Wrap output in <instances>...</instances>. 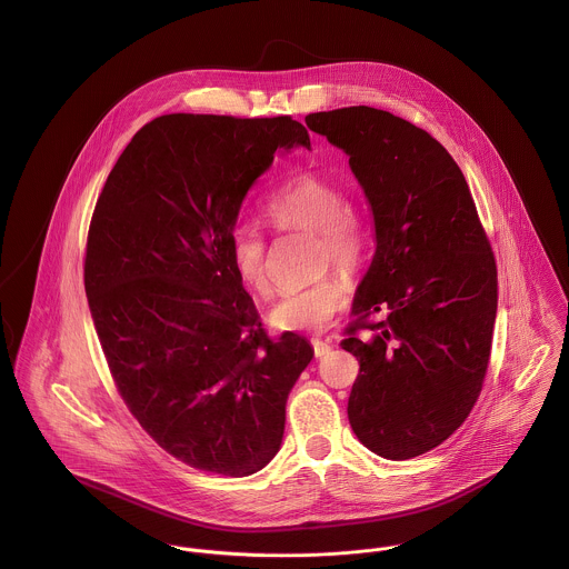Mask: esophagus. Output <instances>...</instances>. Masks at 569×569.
Here are the masks:
<instances>
[{
  "label": "esophagus",
  "mask_w": 569,
  "mask_h": 569,
  "mask_svg": "<svg viewBox=\"0 0 569 569\" xmlns=\"http://www.w3.org/2000/svg\"><path fill=\"white\" fill-rule=\"evenodd\" d=\"M312 349H315L316 358H322V356H327V353L331 351V345H329V342H322V340H318V338H312Z\"/></svg>",
  "instance_id": "obj_1"
}]
</instances>
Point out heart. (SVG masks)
<instances>
[{
	"label": "heart",
	"mask_w": 569,
	"mask_h": 569,
	"mask_svg": "<svg viewBox=\"0 0 569 569\" xmlns=\"http://www.w3.org/2000/svg\"><path fill=\"white\" fill-rule=\"evenodd\" d=\"M263 216L281 231L316 236V263H331L345 272H358L369 253V236L351 213L340 186L318 174H299L272 191L263 202ZM268 244L253 224H240L231 233V261L240 281L261 297L272 286L268 277ZM349 303V281L327 274L308 288L286 295L270 312V325L281 331H322Z\"/></svg>",
	"instance_id": "heart-1"
}]
</instances>
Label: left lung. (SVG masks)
<instances>
[{
    "mask_svg": "<svg viewBox=\"0 0 569 569\" xmlns=\"http://www.w3.org/2000/svg\"><path fill=\"white\" fill-rule=\"evenodd\" d=\"M306 124L349 154L376 222V254L340 342L360 362L349 423L381 458L408 460L449 439L480 397L496 257L460 168L423 128L371 107L310 113Z\"/></svg>",
    "mask_w": 569,
    "mask_h": 569,
    "instance_id": "8db88e82",
    "label": "left lung"
}]
</instances>
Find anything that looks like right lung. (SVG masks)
<instances>
[{
  "instance_id": "right-lung-1",
  "label": "right lung",
  "mask_w": 569,
  "mask_h": 569,
  "mask_svg": "<svg viewBox=\"0 0 569 569\" xmlns=\"http://www.w3.org/2000/svg\"><path fill=\"white\" fill-rule=\"evenodd\" d=\"M290 116L170 113L134 132L98 196L84 292L130 415L177 460L242 478L279 451L286 401L315 349L270 338L233 261L240 204Z\"/></svg>"
}]
</instances>
